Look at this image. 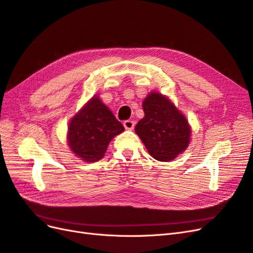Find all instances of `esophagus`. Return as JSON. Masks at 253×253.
<instances>
[{
    "instance_id": "34e87169",
    "label": "esophagus",
    "mask_w": 253,
    "mask_h": 253,
    "mask_svg": "<svg viewBox=\"0 0 253 253\" xmlns=\"http://www.w3.org/2000/svg\"><path fill=\"white\" fill-rule=\"evenodd\" d=\"M124 126L126 129H133L135 126V122L133 120H126L124 122Z\"/></svg>"
}]
</instances>
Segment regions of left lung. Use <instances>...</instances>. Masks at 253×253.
Here are the masks:
<instances>
[{"label":"left lung","mask_w":253,"mask_h":253,"mask_svg":"<svg viewBox=\"0 0 253 253\" xmlns=\"http://www.w3.org/2000/svg\"><path fill=\"white\" fill-rule=\"evenodd\" d=\"M142 108L144 117L136 125V134L153 158L171 162L190 143L191 127L187 118L169 98L157 91H151Z\"/></svg>","instance_id":"left-lung-1"}]
</instances>
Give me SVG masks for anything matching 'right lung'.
Returning <instances> with one entry per match:
<instances>
[{
    "label": "right lung",
    "instance_id": "add662e5",
    "mask_svg": "<svg viewBox=\"0 0 253 253\" xmlns=\"http://www.w3.org/2000/svg\"><path fill=\"white\" fill-rule=\"evenodd\" d=\"M125 131L111 110L94 96L68 124V147L86 163L100 160L111 140Z\"/></svg>",
    "mask_w": 253,
    "mask_h": 253
}]
</instances>
